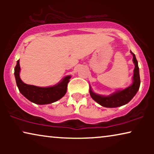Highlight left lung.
<instances>
[{
    "mask_svg": "<svg viewBox=\"0 0 154 154\" xmlns=\"http://www.w3.org/2000/svg\"><path fill=\"white\" fill-rule=\"evenodd\" d=\"M131 53L133 55V62L135 65L134 69L133 83L132 85L123 90H118L115 93L107 97L98 95V94L94 93L90 88V94L91 97L102 106L114 108V107L123 106V105L128 104L137 92L140 85V71H139L138 62L135 55L132 52Z\"/></svg>",
    "mask_w": 154,
    "mask_h": 154,
    "instance_id": "1",
    "label": "left lung"
}]
</instances>
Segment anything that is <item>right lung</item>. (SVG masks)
I'll list each match as a JSON object with an SVG mask.
<instances>
[{"instance_id":"obj_1","label":"right lung","mask_w":154,"mask_h":154,"mask_svg":"<svg viewBox=\"0 0 154 154\" xmlns=\"http://www.w3.org/2000/svg\"><path fill=\"white\" fill-rule=\"evenodd\" d=\"M20 60L17 62L14 68V76L17 85L20 92L29 101L37 104H51L60 100L64 96L67 90V85L71 79L70 75L65 77L60 83L48 88H41L37 86L27 85L22 82L20 77Z\"/></svg>"}]
</instances>
